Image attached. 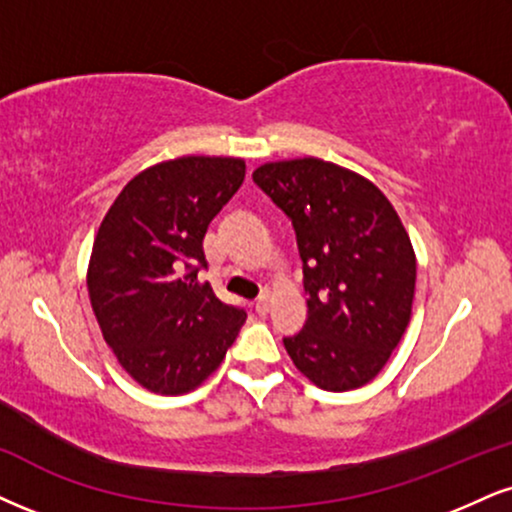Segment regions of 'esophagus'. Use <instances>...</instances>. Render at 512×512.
Returning <instances> with one entry per match:
<instances>
[{"mask_svg": "<svg viewBox=\"0 0 512 512\" xmlns=\"http://www.w3.org/2000/svg\"><path fill=\"white\" fill-rule=\"evenodd\" d=\"M254 308H256V313H258V315H266V313L270 311V296H268V294L258 296L256 304H254Z\"/></svg>", "mask_w": 512, "mask_h": 512, "instance_id": "34e87169", "label": "esophagus"}]
</instances>
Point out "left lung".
Listing matches in <instances>:
<instances>
[{"label":"left lung","mask_w":512,"mask_h":512,"mask_svg":"<svg viewBox=\"0 0 512 512\" xmlns=\"http://www.w3.org/2000/svg\"><path fill=\"white\" fill-rule=\"evenodd\" d=\"M254 182L296 232L308 318L285 337L296 368L315 387L349 391L384 368L410 323L415 251L399 213L363 175L337 163H263Z\"/></svg>","instance_id":"1"}]
</instances>
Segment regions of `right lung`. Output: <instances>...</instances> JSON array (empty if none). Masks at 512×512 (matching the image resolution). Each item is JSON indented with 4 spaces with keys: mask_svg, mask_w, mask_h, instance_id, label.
Segmentation results:
<instances>
[{
    "mask_svg": "<svg viewBox=\"0 0 512 512\" xmlns=\"http://www.w3.org/2000/svg\"><path fill=\"white\" fill-rule=\"evenodd\" d=\"M232 156H180L135 175L94 237L87 289L123 370L154 394L197 389L223 363L244 308L227 306L197 273L208 223L242 187Z\"/></svg>",
    "mask_w": 512,
    "mask_h": 512,
    "instance_id": "obj_1",
    "label": "right lung"
}]
</instances>
